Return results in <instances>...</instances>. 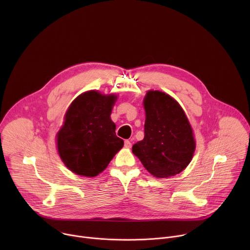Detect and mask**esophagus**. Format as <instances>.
Instances as JSON below:
<instances>
[{"label":"esophagus","mask_w":250,"mask_h":250,"mask_svg":"<svg viewBox=\"0 0 250 250\" xmlns=\"http://www.w3.org/2000/svg\"><path fill=\"white\" fill-rule=\"evenodd\" d=\"M125 146L126 148H129V147H131V142H130L128 139L125 140Z\"/></svg>","instance_id":"1"}]
</instances>
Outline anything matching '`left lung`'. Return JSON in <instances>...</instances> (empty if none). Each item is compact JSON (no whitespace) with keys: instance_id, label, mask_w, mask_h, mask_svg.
<instances>
[{"instance_id":"left-lung-1","label":"left lung","mask_w":250,"mask_h":250,"mask_svg":"<svg viewBox=\"0 0 250 250\" xmlns=\"http://www.w3.org/2000/svg\"><path fill=\"white\" fill-rule=\"evenodd\" d=\"M144 105L145 138L133 145V154L156 178L182 172L191 162L196 148L185 112L176 100L160 91H148Z\"/></svg>"}]
</instances>
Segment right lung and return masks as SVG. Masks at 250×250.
Listing matches in <instances>:
<instances>
[{"mask_svg":"<svg viewBox=\"0 0 250 250\" xmlns=\"http://www.w3.org/2000/svg\"><path fill=\"white\" fill-rule=\"evenodd\" d=\"M117 98L114 94L103 95L92 90L78 96L69 105L56 141L61 160L73 173L97 176L124 146L111 120Z\"/></svg>","mask_w":250,"mask_h":250,"instance_id":"1","label":"right lung"}]
</instances>
